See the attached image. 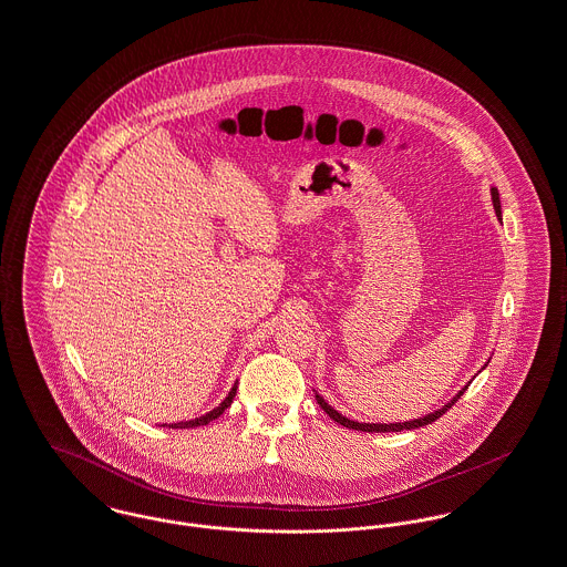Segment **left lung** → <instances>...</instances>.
<instances>
[{
    "label": "left lung",
    "instance_id": "1",
    "mask_svg": "<svg viewBox=\"0 0 567 567\" xmlns=\"http://www.w3.org/2000/svg\"><path fill=\"white\" fill-rule=\"evenodd\" d=\"M491 195H493V205H495V212H497V216H501V200L499 193H497V188H493L491 190ZM466 388H463L454 399L450 400L445 406H441L439 411H434L431 415H426V417H420V420H413V422H402V424H360V422H353V420H347L344 415H340L336 409H332L326 400L321 399V396H317V402H319V406L332 417L336 424H342L344 429H353V431H362V433H400V431H411V429H420V426H426V424H433L434 420H439L443 413H447V409H452L454 404H456V400L461 399L463 394H465Z\"/></svg>",
    "mask_w": 567,
    "mask_h": 567
}]
</instances>
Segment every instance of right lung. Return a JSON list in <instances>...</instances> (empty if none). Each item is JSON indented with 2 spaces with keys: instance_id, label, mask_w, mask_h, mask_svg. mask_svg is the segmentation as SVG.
<instances>
[{
  "instance_id": "right-lung-1",
  "label": "right lung",
  "mask_w": 567,
  "mask_h": 567,
  "mask_svg": "<svg viewBox=\"0 0 567 567\" xmlns=\"http://www.w3.org/2000/svg\"><path fill=\"white\" fill-rule=\"evenodd\" d=\"M235 392H237V385H234V390L229 392V396L220 402V406H216L214 411H209V413H205V415H200L197 420H190V422H179V424H168V429H195V426H205V424H209L212 420H216V417H220L223 413H225V409L227 406H231V402L235 399Z\"/></svg>"
}]
</instances>
